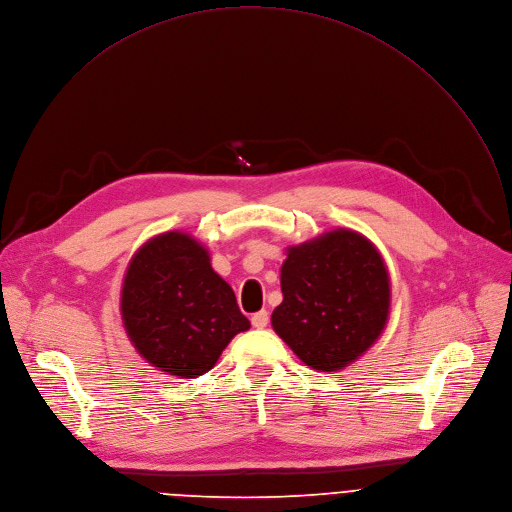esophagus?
<instances>
[{
  "mask_svg": "<svg viewBox=\"0 0 512 512\" xmlns=\"http://www.w3.org/2000/svg\"><path fill=\"white\" fill-rule=\"evenodd\" d=\"M268 313L266 311H258V313H254L252 315V327H256V329H264L266 325H268Z\"/></svg>",
  "mask_w": 512,
  "mask_h": 512,
  "instance_id": "esophagus-1",
  "label": "esophagus"
}]
</instances>
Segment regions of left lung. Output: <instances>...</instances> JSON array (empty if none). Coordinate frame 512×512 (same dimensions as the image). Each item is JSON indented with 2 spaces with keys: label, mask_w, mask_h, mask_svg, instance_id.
<instances>
[{
  "label": "left lung",
  "mask_w": 512,
  "mask_h": 512,
  "mask_svg": "<svg viewBox=\"0 0 512 512\" xmlns=\"http://www.w3.org/2000/svg\"><path fill=\"white\" fill-rule=\"evenodd\" d=\"M280 288L272 329L317 371L357 361L389 319L387 266L373 242L347 228L288 246Z\"/></svg>",
  "instance_id": "8db88e82"
}]
</instances>
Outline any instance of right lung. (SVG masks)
Returning <instances> with one entry per match:
<instances>
[{
	"instance_id": "right-lung-1",
	"label": "right lung",
	"mask_w": 512,
	"mask_h": 512,
	"mask_svg": "<svg viewBox=\"0 0 512 512\" xmlns=\"http://www.w3.org/2000/svg\"><path fill=\"white\" fill-rule=\"evenodd\" d=\"M121 317L137 353L181 379L208 373L228 343L250 329L208 248L177 230L151 238L131 258Z\"/></svg>"
}]
</instances>
